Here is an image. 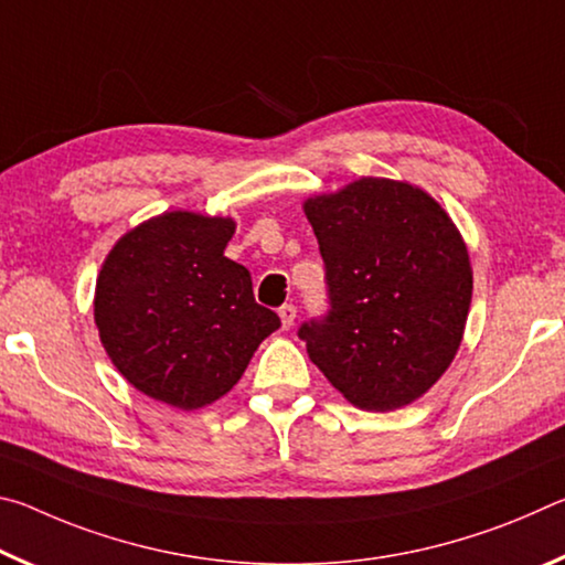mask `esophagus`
Returning a JSON list of instances; mask_svg holds the SVG:
<instances>
[{"label":"esophagus","instance_id":"obj_1","mask_svg":"<svg viewBox=\"0 0 565 565\" xmlns=\"http://www.w3.org/2000/svg\"><path fill=\"white\" fill-rule=\"evenodd\" d=\"M279 319H281V329L289 331L294 327V319H296V309L291 303H284L279 309Z\"/></svg>","mask_w":565,"mask_h":565}]
</instances>
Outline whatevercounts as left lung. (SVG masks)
Returning <instances> with one entry per match:
<instances>
[{
	"label": "left lung",
	"instance_id": "8db88e82",
	"mask_svg": "<svg viewBox=\"0 0 565 565\" xmlns=\"http://www.w3.org/2000/svg\"><path fill=\"white\" fill-rule=\"evenodd\" d=\"M303 214L327 264L331 311L303 323L309 359L363 411L414 404L463 341L473 269L446 209L408 181L361 177Z\"/></svg>",
	"mask_w": 565,
	"mask_h": 565
}]
</instances>
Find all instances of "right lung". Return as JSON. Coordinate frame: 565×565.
<instances>
[{
  "instance_id": "obj_1",
  "label": "right lung",
  "mask_w": 565,
  "mask_h": 565,
  "mask_svg": "<svg viewBox=\"0 0 565 565\" xmlns=\"http://www.w3.org/2000/svg\"><path fill=\"white\" fill-rule=\"evenodd\" d=\"M232 216L164 212L129 228L104 259L94 323L114 366L141 394L196 411L236 386L281 327L254 301L252 276L226 259Z\"/></svg>"
}]
</instances>
